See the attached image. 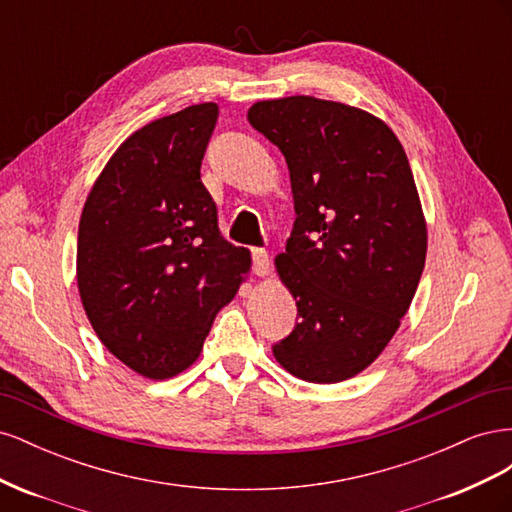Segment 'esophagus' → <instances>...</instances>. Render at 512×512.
<instances>
[{
  "instance_id": "esophagus-1",
  "label": "esophagus",
  "mask_w": 512,
  "mask_h": 512,
  "mask_svg": "<svg viewBox=\"0 0 512 512\" xmlns=\"http://www.w3.org/2000/svg\"><path fill=\"white\" fill-rule=\"evenodd\" d=\"M252 269L258 277H267L271 273L269 254L265 250H252Z\"/></svg>"
}]
</instances>
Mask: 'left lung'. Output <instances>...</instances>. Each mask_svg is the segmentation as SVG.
Instances as JSON below:
<instances>
[{
  "label": "left lung",
  "instance_id": "left-lung-1",
  "mask_svg": "<svg viewBox=\"0 0 512 512\" xmlns=\"http://www.w3.org/2000/svg\"><path fill=\"white\" fill-rule=\"evenodd\" d=\"M247 121L284 153L297 213L275 269L299 322L273 356L305 382L348 380L391 342L425 267L406 151L382 119L312 96L256 102Z\"/></svg>",
  "mask_w": 512,
  "mask_h": 512
}]
</instances>
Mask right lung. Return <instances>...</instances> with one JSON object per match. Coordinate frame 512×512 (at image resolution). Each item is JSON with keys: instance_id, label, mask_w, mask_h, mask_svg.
Masks as SVG:
<instances>
[{"instance_id": "1", "label": "right lung", "mask_w": 512, "mask_h": 512, "mask_svg": "<svg viewBox=\"0 0 512 512\" xmlns=\"http://www.w3.org/2000/svg\"><path fill=\"white\" fill-rule=\"evenodd\" d=\"M215 102L147 123L119 145L79 222L76 282L100 342L136 374L166 380L203 350L252 258L220 235L200 181Z\"/></svg>"}]
</instances>
